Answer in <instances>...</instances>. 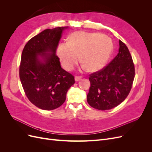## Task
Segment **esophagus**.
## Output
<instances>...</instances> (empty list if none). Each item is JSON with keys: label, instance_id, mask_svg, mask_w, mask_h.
<instances>
[{"label": "esophagus", "instance_id": "esophagus-1", "mask_svg": "<svg viewBox=\"0 0 152 152\" xmlns=\"http://www.w3.org/2000/svg\"><path fill=\"white\" fill-rule=\"evenodd\" d=\"M82 76H75V81H79L80 79H82Z\"/></svg>", "mask_w": 152, "mask_h": 152}]
</instances>
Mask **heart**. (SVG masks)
<instances>
[{
    "mask_svg": "<svg viewBox=\"0 0 152 152\" xmlns=\"http://www.w3.org/2000/svg\"><path fill=\"white\" fill-rule=\"evenodd\" d=\"M113 44L108 37L99 33L76 31L67 42H60L57 53L63 67L71 70L79 61L87 70L94 72L103 68L112 53Z\"/></svg>",
    "mask_w": 152,
    "mask_h": 152,
    "instance_id": "heart-1",
    "label": "heart"
}]
</instances>
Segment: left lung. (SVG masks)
I'll use <instances>...</instances> for the list:
<instances>
[{"mask_svg": "<svg viewBox=\"0 0 152 152\" xmlns=\"http://www.w3.org/2000/svg\"><path fill=\"white\" fill-rule=\"evenodd\" d=\"M135 68L126 45L119 40L118 53L102 70L89 75L91 87L87 96L91 107L107 110L116 107L129 94Z\"/></svg>", "mask_w": 152, "mask_h": 152, "instance_id": "obj_1", "label": "left lung"}]
</instances>
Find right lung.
<instances>
[{"mask_svg": "<svg viewBox=\"0 0 152 152\" xmlns=\"http://www.w3.org/2000/svg\"><path fill=\"white\" fill-rule=\"evenodd\" d=\"M65 28L57 27L40 32L28 41L21 54L19 73L23 88L30 102L42 110L61 106L68 90L75 83L74 77L61 67L56 55Z\"/></svg>", "mask_w": 152, "mask_h": 152, "instance_id": "add662e5", "label": "right lung"}]
</instances>
